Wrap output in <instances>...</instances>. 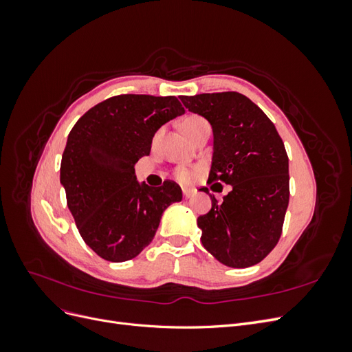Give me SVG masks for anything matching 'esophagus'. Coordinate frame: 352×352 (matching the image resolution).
Wrapping results in <instances>:
<instances>
[{"instance_id":"esophagus-1","label":"esophagus","mask_w":352,"mask_h":352,"mask_svg":"<svg viewBox=\"0 0 352 352\" xmlns=\"http://www.w3.org/2000/svg\"><path fill=\"white\" fill-rule=\"evenodd\" d=\"M182 194L185 198H190L194 195V190L192 189H188V188H182Z\"/></svg>"}]
</instances>
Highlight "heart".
I'll return each instance as SVG.
<instances>
[{
    "instance_id": "heart-1",
    "label": "heart",
    "mask_w": 352,
    "mask_h": 352,
    "mask_svg": "<svg viewBox=\"0 0 352 352\" xmlns=\"http://www.w3.org/2000/svg\"><path fill=\"white\" fill-rule=\"evenodd\" d=\"M206 126H210L208 122L204 119V117H201L198 114H189L186 116L185 119L180 122V127H182L184 133L190 138L192 140V136H195L202 127ZM194 173L190 172L189 168H185V167H180L176 170V177L180 180V182H189L190 179H192Z\"/></svg>"
}]
</instances>
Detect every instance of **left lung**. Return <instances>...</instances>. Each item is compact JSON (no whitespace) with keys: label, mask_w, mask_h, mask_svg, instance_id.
<instances>
[{"label":"left lung","mask_w":352,"mask_h":352,"mask_svg":"<svg viewBox=\"0 0 352 352\" xmlns=\"http://www.w3.org/2000/svg\"><path fill=\"white\" fill-rule=\"evenodd\" d=\"M180 100L212 127L208 184L232 185L223 201L210 195L211 210L198 217L201 242L225 265L250 267L267 257L282 235L289 204L285 144L264 111L239 92L184 95Z\"/></svg>","instance_id":"obj_1"}]
</instances>
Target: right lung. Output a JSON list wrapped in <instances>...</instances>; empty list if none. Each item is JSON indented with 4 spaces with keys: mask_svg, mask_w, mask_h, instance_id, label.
<instances>
[{
    "mask_svg": "<svg viewBox=\"0 0 352 352\" xmlns=\"http://www.w3.org/2000/svg\"><path fill=\"white\" fill-rule=\"evenodd\" d=\"M185 109L176 97L123 94L85 113L69 133L60 182L82 239L101 258H135L154 239L163 211L182 199L173 180L140 185L135 163L154 133Z\"/></svg>",
    "mask_w": 352,
    "mask_h": 352,
    "instance_id": "add662e5",
    "label": "right lung"
}]
</instances>
